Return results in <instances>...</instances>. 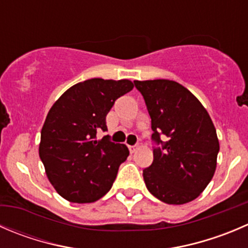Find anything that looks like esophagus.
<instances>
[{
  "label": "esophagus",
  "mask_w": 248,
  "mask_h": 248,
  "mask_svg": "<svg viewBox=\"0 0 248 248\" xmlns=\"http://www.w3.org/2000/svg\"><path fill=\"white\" fill-rule=\"evenodd\" d=\"M128 148H129V151H131V153L133 154V153H136L137 149H138V145H129Z\"/></svg>",
  "instance_id": "obj_1"
}]
</instances>
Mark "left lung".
<instances>
[{"label":"left lung","instance_id":"left-lung-1","mask_svg":"<svg viewBox=\"0 0 248 248\" xmlns=\"http://www.w3.org/2000/svg\"><path fill=\"white\" fill-rule=\"evenodd\" d=\"M134 85L151 117V137L161 144L154 149L153 163L143 170L146 188L168 205L195 200L213 178L219 151L207 110L175 81H134Z\"/></svg>","mask_w":248,"mask_h":248}]
</instances>
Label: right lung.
I'll use <instances>...</instances> for the list:
<instances>
[{
  "label": "right lung",
  "instance_id": "add662e5",
  "mask_svg": "<svg viewBox=\"0 0 248 248\" xmlns=\"http://www.w3.org/2000/svg\"><path fill=\"white\" fill-rule=\"evenodd\" d=\"M133 87L129 80L91 78L65 91L49 109L38 154L48 180L65 200L94 202L111 189L129 151L108 136L98 139L97 132L107 131L115 100Z\"/></svg>",
  "mask_w": 248,
  "mask_h": 248
}]
</instances>
